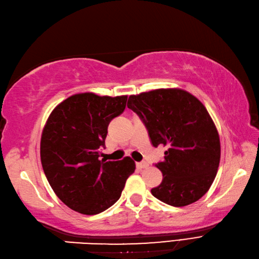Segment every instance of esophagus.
I'll list each match as a JSON object with an SVG mask.
<instances>
[{"label": "esophagus", "mask_w": 259, "mask_h": 259, "mask_svg": "<svg viewBox=\"0 0 259 259\" xmlns=\"http://www.w3.org/2000/svg\"><path fill=\"white\" fill-rule=\"evenodd\" d=\"M148 166H149V164L147 162H138L137 163V168H139V169L147 168Z\"/></svg>", "instance_id": "34e87169"}]
</instances>
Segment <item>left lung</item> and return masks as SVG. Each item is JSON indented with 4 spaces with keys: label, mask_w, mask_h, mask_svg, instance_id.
<instances>
[{
    "label": "left lung",
    "mask_w": 259,
    "mask_h": 259,
    "mask_svg": "<svg viewBox=\"0 0 259 259\" xmlns=\"http://www.w3.org/2000/svg\"><path fill=\"white\" fill-rule=\"evenodd\" d=\"M128 108L140 117L153 147L164 145L160 186L151 189L158 200L185 207L211 187L220 164V137L204 105L182 89H157L130 95Z\"/></svg>",
    "instance_id": "left-lung-1"
}]
</instances>
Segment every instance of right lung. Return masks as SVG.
<instances>
[{"label": "right lung", "instance_id": "obj_1", "mask_svg": "<svg viewBox=\"0 0 259 259\" xmlns=\"http://www.w3.org/2000/svg\"><path fill=\"white\" fill-rule=\"evenodd\" d=\"M127 95L74 94L51 111L42 130L40 160L58 198L78 213L93 215L111 207L121 196L136 163L99 161L111 119L122 114Z\"/></svg>", "mask_w": 259, "mask_h": 259}]
</instances>
